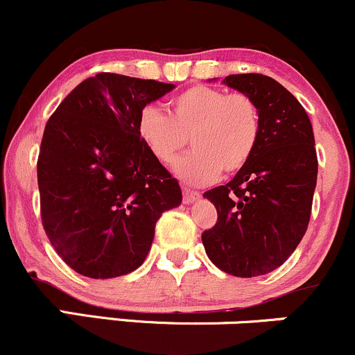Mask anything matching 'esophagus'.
<instances>
[{"label":"esophagus","mask_w":355,"mask_h":355,"mask_svg":"<svg viewBox=\"0 0 355 355\" xmlns=\"http://www.w3.org/2000/svg\"><path fill=\"white\" fill-rule=\"evenodd\" d=\"M200 198V191H195L190 189H183V202L185 203H193Z\"/></svg>","instance_id":"esophagus-1"}]
</instances>
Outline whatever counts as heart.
<instances>
[{
    "mask_svg": "<svg viewBox=\"0 0 355 355\" xmlns=\"http://www.w3.org/2000/svg\"><path fill=\"white\" fill-rule=\"evenodd\" d=\"M168 115L146 107L138 118V133L150 152L164 164L187 144L189 155L175 164L185 182L207 183L220 172L234 173L250 160L260 133L259 108L243 93L197 85L166 103Z\"/></svg>",
    "mask_w": 355,
    "mask_h": 355,
    "instance_id": "1",
    "label": "heart"
}]
</instances>
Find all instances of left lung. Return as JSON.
<instances>
[{"mask_svg": "<svg viewBox=\"0 0 355 355\" xmlns=\"http://www.w3.org/2000/svg\"><path fill=\"white\" fill-rule=\"evenodd\" d=\"M222 83L254 100L260 133L237 175L203 193L218 218L202 242L220 270L257 277L282 266L307 230L317 183L315 141L304 107L279 81L243 73Z\"/></svg>", "mask_w": 355, "mask_h": 355, "instance_id": "left-lung-1", "label": "left lung"}]
</instances>
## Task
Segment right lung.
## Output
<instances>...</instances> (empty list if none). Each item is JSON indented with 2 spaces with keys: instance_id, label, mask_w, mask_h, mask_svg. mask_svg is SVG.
I'll use <instances>...</instances> for the list:
<instances>
[{
  "instance_id": "obj_1",
  "label": "right lung",
  "mask_w": 355,
  "mask_h": 355,
  "mask_svg": "<svg viewBox=\"0 0 355 355\" xmlns=\"http://www.w3.org/2000/svg\"><path fill=\"white\" fill-rule=\"evenodd\" d=\"M175 85L98 73L44 126L38 157L43 229L64 262L89 279L137 270L155 223L182 203L177 178L138 133L148 103Z\"/></svg>"
}]
</instances>
